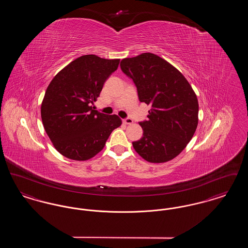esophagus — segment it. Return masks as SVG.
Instances as JSON below:
<instances>
[{"mask_svg": "<svg viewBox=\"0 0 248 248\" xmlns=\"http://www.w3.org/2000/svg\"><path fill=\"white\" fill-rule=\"evenodd\" d=\"M123 122H124V124H133V120L131 118L124 119Z\"/></svg>", "mask_w": 248, "mask_h": 248, "instance_id": "34e87169", "label": "esophagus"}]
</instances>
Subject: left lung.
<instances>
[{
    "instance_id": "8db88e82",
    "label": "left lung",
    "mask_w": 248,
    "mask_h": 248,
    "mask_svg": "<svg viewBox=\"0 0 248 248\" xmlns=\"http://www.w3.org/2000/svg\"><path fill=\"white\" fill-rule=\"evenodd\" d=\"M121 69L136 84L140 102L151 105L148 120L140 122L143 137L135 151L150 163L177 157L198 125L196 94L183 74L153 53L122 59Z\"/></svg>"
}]
</instances>
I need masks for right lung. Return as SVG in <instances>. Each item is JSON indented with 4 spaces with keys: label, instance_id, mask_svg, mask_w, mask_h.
<instances>
[{
    "label": "right lung",
    "instance_id": "right-lung-1",
    "mask_svg": "<svg viewBox=\"0 0 248 248\" xmlns=\"http://www.w3.org/2000/svg\"><path fill=\"white\" fill-rule=\"evenodd\" d=\"M120 59L85 55L71 61L53 78L41 106L45 130L63 156L86 161L100 153L111 132L122 124L116 114L93 108Z\"/></svg>",
    "mask_w": 248,
    "mask_h": 248
}]
</instances>
